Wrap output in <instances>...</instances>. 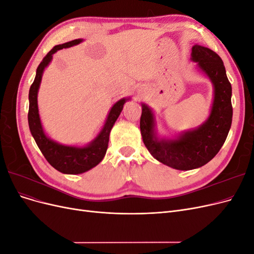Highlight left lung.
Here are the masks:
<instances>
[{
    "mask_svg": "<svg viewBox=\"0 0 254 254\" xmlns=\"http://www.w3.org/2000/svg\"><path fill=\"white\" fill-rule=\"evenodd\" d=\"M191 60L209 76L214 86L211 114L200 127L181 134L177 140H158L153 132V114L142 105L140 128L146 148L161 163L176 170L189 171L211 161L224 145L232 124V87L221 58L212 50L194 45Z\"/></svg>",
    "mask_w": 254,
    "mask_h": 254,
    "instance_id": "left-lung-1",
    "label": "left lung"
}]
</instances>
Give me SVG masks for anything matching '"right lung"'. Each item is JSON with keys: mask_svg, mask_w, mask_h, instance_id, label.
Returning <instances> with one entry per match:
<instances>
[{"mask_svg": "<svg viewBox=\"0 0 254 254\" xmlns=\"http://www.w3.org/2000/svg\"><path fill=\"white\" fill-rule=\"evenodd\" d=\"M80 39H75L72 41L65 42L64 44H59L54 47L40 63L37 67V73L34 82L29 89V108H28V125L30 132H32L34 139L41 150L42 155L47 159L48 162L60 173L64 174H81L91 170L92 167L96 166L106 155L107 148H108L109 134L114 125L115 121L118 120L119 115L123 110V106L126 103V99L123 98L111 108L108 118L105 123V126L102 129L101 133L98 134L96 139L86 147H74V146H64L60 145L56 142L50 140L44 134V131L41 126V122L38 113V104H37V94L39 90L40 81L42 78L43 70L52 60L53 54L58 50H63L65 48L73 47L80 43Z\"/></svg>", "mask_w": 254, "mask_h": 254, "instance_id": "obj_1", "label": "right lung"}]
</instances>
